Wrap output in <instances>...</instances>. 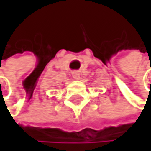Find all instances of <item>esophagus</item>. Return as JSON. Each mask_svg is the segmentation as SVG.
<instances>
[{
  "label": "esophagus",
  "instance_id": "1",
  "mask_svg": "<svg viewBox=\"0 0 151 151\" xmlns=\"http://www.w3.org/2000/svg\"><path fill=\"white\" fill-rule=\"evenodd\" d=\"M72 76H73V77H74L75 79H78V78H79V76H80V74H79L78 72L75 71V72H73V73H72Z\"/></svg>",
  "mask_w": 151,
  "mask_h": 151
}]
</instances>
